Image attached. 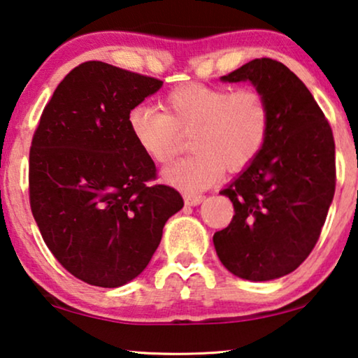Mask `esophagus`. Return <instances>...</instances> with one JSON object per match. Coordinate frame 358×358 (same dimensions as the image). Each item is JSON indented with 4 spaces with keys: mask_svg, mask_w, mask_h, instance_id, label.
Returning <instances> with one entry per match:
<instances>
[{
    "mask_svg": "<svg viewBox=\"0 0 358 358\" xmlns=\"http://www.w3.org/2000/svg\"><path fill=\"white\" fill-rule=\"evenodd\" d=\"M203 200H205L203 195H185V199H184L185 205L187 206H196V205H200Z\"/></svg>",
    "mask_w": 358,
    "mask_h": 358,
    "instance_id": "obj_1",
    "label": "esophagus"
}]
</instances>
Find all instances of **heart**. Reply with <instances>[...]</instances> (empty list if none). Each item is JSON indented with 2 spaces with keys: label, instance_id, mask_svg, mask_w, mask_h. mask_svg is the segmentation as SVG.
Returning a JSON list of instances; mask_svg holds the SVG:
<instances>
[{
  "label": "heart",
  "instance_id": "b5f03b06",
  "mask_svg": "<svg viewBox=\"0 0 358 358\" xmlns=\"http://www.w3.org/2000/svg\"><path fill=\"white\" fill-rule=\"evenodd\" d=\"M166 110L138 105L129 111L127 126L138 148L159 164L178 155L182 134L194 132L195 153L163 171L164 182L187 194L213 185L224 168L252 164L271 131L266 96L253 87L182 85L166 96Z\"/></svg>",
  "mask_w": 358,
  "mask_h": 358
}]
</instances>
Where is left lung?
Here are the masks:
<instances>
[{
    "instance_id": "obj_1",
    "label": "left lung",
    "mask_w": 358,
    "mask_h": 358,
    "mask_svg": "<svg viewBox=\"0 0 358 358\" xmlns=\"http://www.w3.org/2000/svg\"><path fill=\"white\" fill-rule=\"evenodd\" d=\"M222 82H250L266 96L271 131L263 152L220 194L236 215L213 243L222 265L247 281H271L300 266L313 250L336 187L329 122L289 67L262 58Z\"/></svg>"
}]
</instances>
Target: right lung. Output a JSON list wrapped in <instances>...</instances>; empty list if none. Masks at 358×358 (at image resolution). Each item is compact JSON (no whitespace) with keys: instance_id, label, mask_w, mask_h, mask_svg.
<instances>
[{"instance_id":"obj_1","label":"right lung","mask_w":358,"mask_h":358,"mask_svg":"<svg viewBox=\"0 0 358 358\" xmlns=\"http://www.w3.org/2000/svg\"><path fill=\"white\" fill-rule=\"evenodd\" d=\"M162 87L153 77L87 61L56 87L34 134L35 222L56 260L92 286L136 279L184 206L173 187L147 185L157 168L127 126L129 111Z\"/></svg>"}]
</instances>
